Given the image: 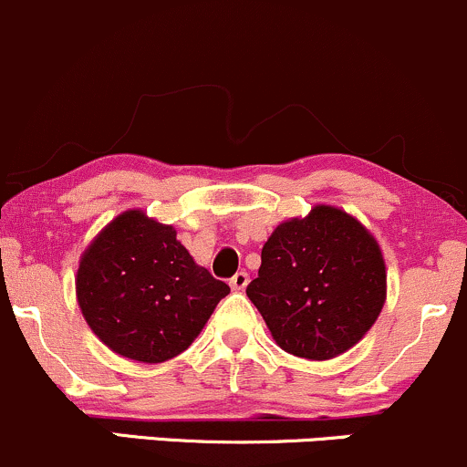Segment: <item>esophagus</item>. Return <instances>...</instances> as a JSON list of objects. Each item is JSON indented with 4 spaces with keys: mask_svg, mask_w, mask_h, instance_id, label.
<instances>
[{
    "mask_svg": "<svg viewBox=\"0 0 467 467\" xmlns=\"http://www.w3.org/2000/svg\"><path fill=\"white\" fill-rule=\"evenodd\" d=\"M229 285H232V289H235V292H243V289L249 285V274L247 272L234 274V278L229 280Z\"/></svg>",
    "mask_w": 467,
    "mask_h": 467,
    "instance_id": "esophagus-1",
    "label": "esophagus"
}]
</instances>
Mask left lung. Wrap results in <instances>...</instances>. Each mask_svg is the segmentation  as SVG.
I'll list each match as a JSON object with an SVG mask.
<instances>
[{
    "instance_id": "1",
    "label": "left lung",
    "mask_w": 467,
    "mask_h": 467,
    "mask_svg": "<svg viewBox=\"0 0 467 467\" xmlns=\"http://www.w3.org/2000/svg\"><path fill=\"white\" fill-rule=\"evenodd\" d=\"M247 287L275 345L307 360H329L372 329L388 298L379 240L352 213L316 204L280 223Z\"/></svg>"
}]
</instances>
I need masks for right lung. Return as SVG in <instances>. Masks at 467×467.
Instances as JSON below:
<instances>
[{
	"mask_svg": "<svg viewBox=\"0 0 467 467\" xmlns=\"http://www.w3.org/2000/svg\"><path fill=\"white\" fill-rule=\"evenodd\" d=\"M227 294V285L175 238L171 224L142 209L115 215L84 249L75 275V296L91 332L138 363L182 354Z\"/></svg>",
	"mask_w": 467,
	"mask_h": 467,
	"instance_id": "1",
	"label": "right lung"
}]
</instances>
